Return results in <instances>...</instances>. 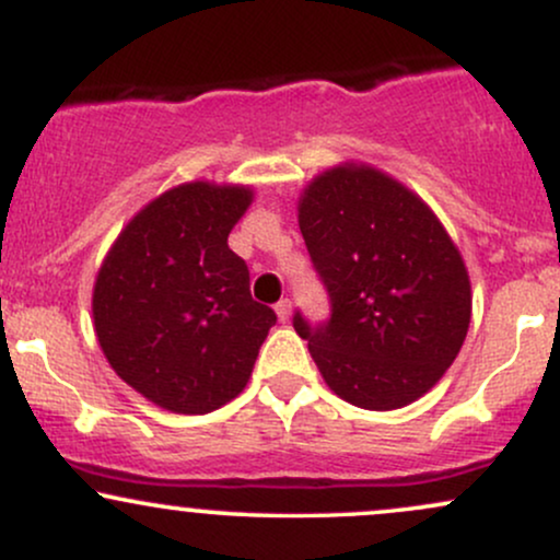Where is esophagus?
Wrapping results in <instances>:
<instances>
[{
  "label": "esophagus",
  "mask_w": 560,
  "mask_h": 560,
  "mask_svg": "<svg viewBox=\"0 0 560 560\" xmlns=\"http://www.w3.org/2000/svg\"><path fill=\"white\" fill-rule=\"evenodd\" d=\"M276 316H279V320H284V324H287L289 316H292V302H289L287 298L276 302Z\"/></svg>",
  "instance_id": "esophagus-1"
}]
</instances>
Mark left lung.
<instances>
[{"label": "left lung", "mask_w": 560, "mask_h": 560, "mask_svg": "<svg viewBox=\"0 0 560 560\" xmlns=\"http://www.w3.org/2000/svg\"><path fill=\"white\" fill-rule=\"evenodd\" d=\"M300 231L331 316L294 313L324 382L365 410H395L440 382L464 345L471 284L419 195L371 165H337L300 197Z\"/></svg>", "instance_id": "obj_1"}]
</instances>
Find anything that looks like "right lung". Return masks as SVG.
Listing matches in <instances>:
<instances>
[{
    "instance_id": "1",
    "label": "right lung",
    "mask_w": 560,
    "mask_h": 560,
    "mask_svg": "<svg viewBox=\"0 0 560 560\" xmlns=\"http://www.w3.org/2000/svg\"><path fill=\"white\" fill-rule=\"evenodd\" d=\"M247 186H173L128 221L94 281V331L128 387L202 416L244 389L276 313L249 294L229 249Z\"/></svg>"
}]
</instances>
